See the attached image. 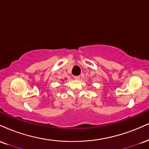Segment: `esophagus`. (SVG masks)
<instances>
[{
  "label": "esophagus",
  "instance_id": "obj_1",
  "mask_svg": "<svg viewBox=\"0 0 149 149\" xmlns=\"http://www.w3.org/2000/svg\"><path fill=\"white\" fill-rule=\"evenodd\" d=\"M80 78V76H74V79H76V80H79Z\"/></svg>",
  "mask_w": 149,
  "mask_h": 149
}]
</instances>
